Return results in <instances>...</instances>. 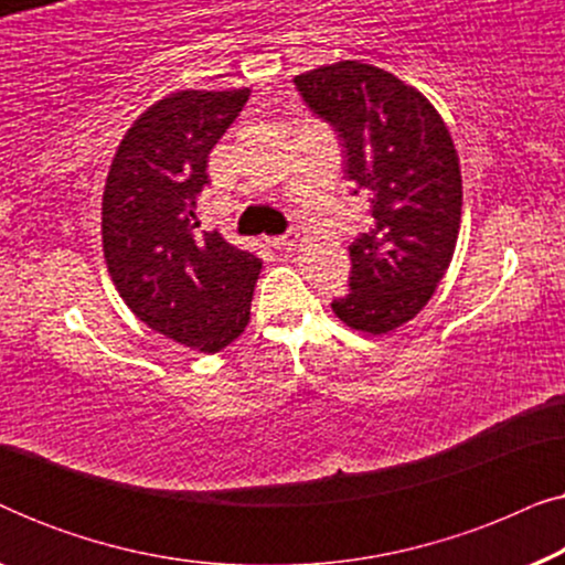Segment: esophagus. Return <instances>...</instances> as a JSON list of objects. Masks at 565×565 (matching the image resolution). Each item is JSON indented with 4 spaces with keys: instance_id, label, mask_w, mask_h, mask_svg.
<instances>
[{
    "instance_id": "34e87169",
    "label": "esophagus",
    "mask_w": 565,
    "mask_h": 565,
    "mask_svg": "<svg viewBox=\"0 0 565 565\" xmlns=\"http://www.w3.org/2000/svg\"><path fill=\"white\" fill-rule=\"evenodd\" d=\"M298 238H300L298 231H285L282 236H273V238H267V244L273 246V249H290V246H296Z\"/></svg>"
}]
</instances>
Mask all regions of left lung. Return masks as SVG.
I'll return each mask as SVG.
<instances>
[{
  "instance_id": "obj_1",
  "label": "left lung",
  "mask_w": 565,
  "mask_h": 565,
  "mask_svg": "<svg viewBox=\"0 0 565 565\" xmlns=\"http://www.w3.org/2000/svg\"><path fill=\"white\" fill-rule=\"evenodd\" d=\"M339 138L370 226L350 246V292L331 300L347 327L388 334L427 306L450 267L462 180L450 130L422 92L383 68L339 61L296 76Z\"/></svg>"
}]
</instances>
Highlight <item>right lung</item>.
<instances>
[{"label":"right lung","mask_w":565,"mask_h":565,"mask_svg":"<svg viewBox=\"0 0 565 565\" xmlns=\"http://www.w3.org/2000/svg\"><path fill=\"white\" fill-rule=\"evenodd\" d=\"M249 89L174 92L151 105L115 153L103 195V249L126 306L146 327L221 352L249 323L262 262L200 231L207 153Z\"/></svg>","instance_id":"right-lung-1"}]
</instances>
